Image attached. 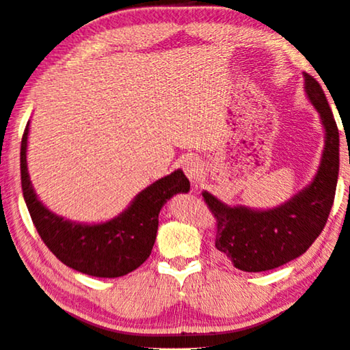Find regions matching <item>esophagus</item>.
Listing matches in <instances>:
<instances>
[{
  "label": "esophagus",
  "mask_w": 350,
  "mask_h": 350,
  "mask_svg": "<svg viewBox=\"0 0 350 350\" xmlns=\"http://www.w3.org/2000/svg\"><path fill=\"white\" fill-rule=\"evenodd\" d=\"M182 168H184L187 177L190 179L193 188H198L204 174V163L201 162V159L195 157V155H190V157H187L184 162H182Z\"/></svg>",
  "instance_id": "1"
}]
</instances>
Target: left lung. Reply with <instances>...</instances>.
Masks as SVG:
<instances>
[{
    "mask_svg": "<svg viewBox=\"0 0 350 350\" xmlns=\"http://www.w3.org/2000/svg\"><path fill=\"white\" fill-rule=\"evenodd\" d=\"M304 90L319 115L324 148L312 182L288 201L271 208L229 205L207 190L205 202L218 223L215 246L235 268L269 271L297 258L323 232L334 205L340 171V134L318 81L304 73Z\"/></svg>",
    "mask_w": 350,
    "mask_h": 350,
    "instance_id": "8db88e82",
    "label": "left lung"
}]
</instances>
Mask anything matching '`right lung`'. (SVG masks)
<instances>
[{
    "mask_svg": "<svg viewBox=\"0 0 350 350\" xmlns=\"http://www.w3.org/2000/svg\"><path fill=\"white\" fill-rule=\"evenodd\" d=\"M29 123L20 149L21 188L32 223L49 251L70 268L105 279L126 275L145 263L157 237L160 210L174 195L190 191L184 171L176 170L143 188L112 219L77 223L49 210L32 187L26 159Z\"/></svg>",
    "mask_w": 350,
    "mask_h": 350,
    "instance_id": "right-lung-1",
    "label": "right lung"
}]
</instances>
